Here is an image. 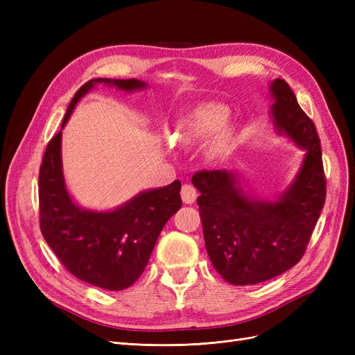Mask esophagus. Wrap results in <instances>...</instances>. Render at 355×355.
I'll return each mask as SVG.
<instances>
[{
  "label": "esophagus",
  "instance_id": "obj_1",
  "mask_svg": "<svg viewBox=\"0 0 355 355\" xmlns=\"http://www.w3.org/2000/svg\"><path fill=\"white\" fill-rule=\"evenodd\" d=\"M197 196H198V192L192 185L187 184L180 189V197H182V201H184L185 204H194L197 200Z\"/></svg>",
  "mask_w": 355,
  "mask_h": 355
}]
</instances>
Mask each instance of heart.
<instances>
[{"instance_id":"b5f03b06","label":"heart","mask_w":355,"mask_h":355,"mask_svg":"<svg viewBox=\"0 0 355 355\" xmlns=\"http://www.w3.org/2000/svg\"><path fill=\"white\" fill-rule=\"evenodd\" d=\"M230 111L227 106L210 103L197 108L189 115L188 120L182 124L178 132V139L182 142L192 144L206 141L216 133L219 128L228 121ZM227 142V135H219L214 146L218 149Z\"/></svg>"}]
</instances>
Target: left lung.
Returning a JSON list of instances; mask_svg holds the SVG:
<instances>
[{"label":"left lung","instance_id":"8db88e82","mask_svg":"<svg viewBox=\"0 0 355 355\" xmlns=\"http://www.w3.org/2000/svg\"><path fill=\"white\" fill-rule=\"evenodd\" d=\"M275 132L304 151L293 180L274 200L245 191L234 170L198 171L192 185L211 265L234 286L257 284L286 272L304 256L326 200V179L314 123L284 80L270 84Z\"/></svg>","mask_w":355,"mask_h":355}]
</instances>
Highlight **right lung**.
<instances>
[{"instance_id": "add662e5", "label": "right lung", "mask_w": 355, "mask_h": 355, "mask_svg": "<svg viewBox=\"0 0 355 355\" xmlns=\"http://www.w3.org/2000/svg\"><path fill=\"white\" fill-rule=\"evenodd\" d=\"M98 84L127 93L148 87L136 78H94L75 93L40 168V227L50 249L78 280L105 290H124L142 275L159 232L180 209L182 185L175 180L142 191L112 210L85 209L73 201L63 176L62 128Z\"/></svg>"}]
</instances>
